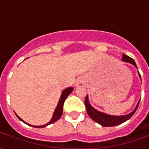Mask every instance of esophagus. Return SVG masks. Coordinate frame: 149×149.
<instances>
[{
  "mask_svg": "<svg viewBox=\"0 0 149 149\" xmlns=\"http://www.w3.org/2000/svg\"><path fill=\"white\" fill-rule=\"evenodd\" d=\"M84 82V78H83V77H80V78H79V79H77V84H76V86H78L79 85H80V84H83Z\"/></svg>",
  "mask_w": 149,
  "mask_h": 149,
  "instance_id": "34e87169",
  "label": "esophagus"
}]
</instances>
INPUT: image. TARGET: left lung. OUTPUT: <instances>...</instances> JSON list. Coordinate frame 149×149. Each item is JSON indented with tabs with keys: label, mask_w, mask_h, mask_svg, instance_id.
Returning a JSON list of instances; mask_svg holds the SVG:
<instances>
[{
	"label": "left lung",
	"mask_w": 149,
	"mask_h": 149,
	"mask_svg": "<svg viewBox=\"0 0 149 149\" xmlns=\"http://www.w3.org/2000/svg\"><path fill=\"white\" fill-rule=\"evenodd\" d=\"M122 61L125 62V63H128L134 65L135 67L138 69L137 65L134 60L133 58H130L129 56H126L125 54H123L122 56ZM140 79H141V75L138 72ZM141 100V99H140ZM139 100L135 108L134 109V111H132L131 113L128 114H125V115H120V116H115V115H111V114H107L106 113H103L101 111H99L97 110H96L95 108H93V107L91 106L90 102H89L88 96H86L85 98V106H86V112L88 113V115L91 117V118L93 120H94L95 122L98 123L99 125L104 126V127H112V126H116V125H119L122 123L125 122L126 120H129L130 118H132V116L134 115V113H135V111L138 109V107L139 105Z\"/></svg>",
	"instance_id": "1"
}]
</instances>
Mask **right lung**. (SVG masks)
Returning a JSON list of instances; mask_svg holds the SVG:
<instances>
[{
	"label": "right lung",
	"mask_w": 149,
	"mask_h": 149,
	"mask_svg": "<svg viewBox=\"0 0 149 149\" xmlns=\"http://www.w3.org/2000/svg\"><path fill=\"white\" fill-rule=\"evenodd\" d=\"M72 91H73V88H72V86H70V87H68V88L65 89L64 91L62 92V94L60 96V98H59V100H58V103L57 104V106H56V109H55V111H54V113L52 114V117L51 120L47 123V124H45L44 125H40V126H35V125H31L26 123L24 120H23L22 118H20L17 116V114H16V116L17 117V118L19 119L20 120H22V122H24V124H26V125H29V126H31V127H37V128H42V127H46L48 125H51L52 123L56 122V120H58L59 118H61V116L63 114V104H64V101H65V100L67 98V97L70 95V93H72Z\"/></svg>",
	"instance_id": "right-lung-1"
}]
</instances>
